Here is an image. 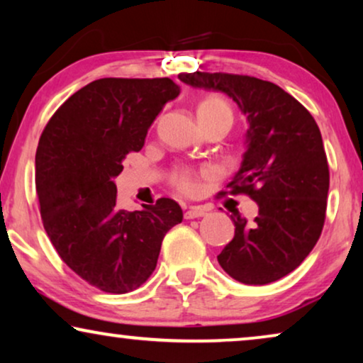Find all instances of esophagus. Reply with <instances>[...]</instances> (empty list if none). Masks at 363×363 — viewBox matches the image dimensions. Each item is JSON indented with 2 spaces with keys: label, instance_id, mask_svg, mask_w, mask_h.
<instances>
[{
  "label": "esophagus",
  "instance_id": "obj_1",
  "mask_svg": "<svg viewBox=\"0 0 363 363\" xmlns=\"http://www.w3.org/2000/svg\"><path fill=\"white\" fill-rule=\"evenodd\" d=\"M206 215V210L201 206H190L185 211V220H193V218H201Z\"/></svg>",
  "mask_w": 363,
  "mask_h": 363
}]
</instances>
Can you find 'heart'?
I'll return each instance as SVG.
<instances>
[{
	"instance_id": "obj_1",
	"label": "heart",
	"mask_w": 363,
	"mask_h": 363,
	"mask_svg": "<svg viewBox=\"0 0 363 363\" xmlns=\"http://www.w3.org/2000/svg\"><path fill=\"white\" fill-rule=\"evenodd\" d=\"M196 113H198V118L215 117V116H228V117L233 118L230 106H228V104L223 101V99L215 97V96L203 99V101L198 104ZM173 185H175L178 190L183 191V193H193L196 190L195 177H193L191 173L186 172V170L177 172L175 175H173Z\"/></svg>"
}]
</instances>
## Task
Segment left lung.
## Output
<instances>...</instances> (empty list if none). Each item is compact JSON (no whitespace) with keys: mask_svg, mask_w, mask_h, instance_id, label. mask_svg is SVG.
<instances>
[{"mask_svg":"<svg viewBox=\"0 0 363 363\" xmlns=\"http://www.w3.org/2000/svg\"><path fill=\"white\" fill-rule=\"evenodd\" d=\"M182 82L225 92L247 121L246 152L230 193L257 203L255 221L236 213L235 238L218 256L233 279L262 286L289 274L319 240L325 220L329 165L309 111L276 84L223 72H183Z\"/></svg>","mask_w":363,"mask_h":363,"instance_id":"8db88e82","label":"left lung"}]
</instances>
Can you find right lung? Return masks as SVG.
<instances>
[{
  "mask_svg": "<svg viewBox=\"0 0 363 363\" xmlns=\"http://www.w3.org/2000/svg\"><path fill=\"white\" fill-rule=\"evenodd\" d=\"M180 94L172 79L106 77L72 94L44 128L36 150L41 218L61 259L112 294L140 287L155 269L180 205L160 198L140 211L117 206L123 158L142 150L150 125Z\"/></svg>",
  "mask_w": 363,
  "mask_h": 363,
  "instance_id": "right-lung-1",
  "label": "right lung"
}]
</instances>
